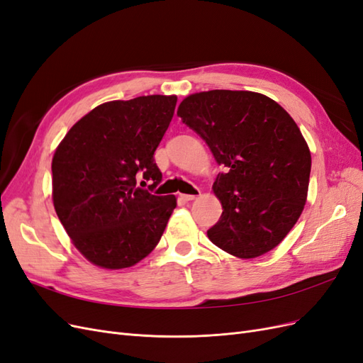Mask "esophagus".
Segmentation results:
<instances>
[{
  "label": "esophagus",
  "instance_id": "1",
  "mask_svg": "<svg viewBox=\"0 0 363 363\" xmlns=\"http://www.w3.org/2000/svg\"><path fill=\"white\" fill-rule=\"evenodd\" d=\"M182 199H183L184 201H192V200H195V199H196V195H191V194H183V195H182Z\"/></svg>",
  "mask_w": 363,
  "mask_h": 363
}]
</instances>
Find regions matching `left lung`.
I'll list each match as a JSON object with an SVG mask.
<instances>
[{
	"label": "left lung",
	"instance_id": "obj_1",
	"mask_svg": "<svg viewBox=\"0 0 363 363\" xmlns=\"http://www.w3.org/2000/svg\"><path fill=\"white\" fill-rule=\"evenodd\" d=\"M177 115L213 152V192L223 215L207 230L212 242L239 259L276 248L303 212L311 150L284 108L263 94L215 89L186 96Z\"/></svg>",
	"mask_w": 363,
	"mask_h": 363
}]
</instances>
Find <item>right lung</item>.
<instances>
[{"mask_svg": "<svg viewBox=\"0 0 363 363\" xmlns=\"http://www.w3.org/2000/svg\"><path fill=\"white\" fill-rule=\"evenodd\" d=\"M175 104V95L100 104L77 121L54 152V208L75 248L96 267H133L159 244L177 199L136 183L142 177L155 189L162 182L152 156Z\"/></svg>", "mask_w": 363, "mask_h": 363, "instance_id": "1", "label": "right lung"}]
</instances>
